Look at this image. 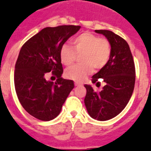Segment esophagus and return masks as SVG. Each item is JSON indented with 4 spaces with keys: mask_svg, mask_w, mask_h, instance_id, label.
Listing matches in <instances>:
<instances>
[{
    "mask_svg": "<svg viewBox=\"0 0 151 151\" xmlns=\"http://www.w3.org/2000/svg\"><path fill=\"white\" fill-rule=\"evenodd\" d=\"M74 85H75V86H81V85H82V84L80 82H78V81H75V82H74Z\"/></svg>",
    "mask_w": 151,
    "mask_h": 151,
    "instance_id": "34e87169",
    "label": "esophagus"
}]
</instances>
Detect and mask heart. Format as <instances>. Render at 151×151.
Here are the masks:
<instances>
[{
  "mask_svg": "<svg viewBox=\"0 0 151 151\" xmlns=\"http://www.w3.org/2000/svg\"><path fill=\"white\" fill-rule=\"evenodd\" d=\"M73 48L68 44H63L59 50L62 63L70 66L74 63L77 55H80L81 64L69 67L65 71L66 78L72 80H84L96 70L102 69L110 59L111 47L110 42L105 38L89 32H85L73 40Z\"/></svg>",
  "mask_w": 151,
  "mask_h": 151,
  "instance_id": "1",
  "label": "heart"
}]
</instances>
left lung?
I'll return each mask as SVG.
<instances>
[{
	"mask_svg": "<svg viewBox=\"0 0 151 151\" xmlns=\"http://www.w3.org/2000/svg\"><path fill=\"white\" fill-rule=\"evenodd\" d=\"M103 34L111 46V54L105 66L95 75L92 81L99 84L102 78L105 86L96 92L92 86L85 85L87 92L85 104L92 118L106 121L119 114L131 98L136 81L133 57L127 41L122 37L106 29H97Z\"/></svg>",
	"mask_w": 151,
	"mask_h": 151,
	"instance_id": "left-lung-1",
	"label": "left lung"
}]
</instances>
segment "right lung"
I'll use <instances>...</instances> for the list:
<instances>
[{
    "label": "right lung",
    "mask_w": 151,
    "mask_h": 151,
    "mask_svg": "<svg viewBox=\"0 0 151 151\" xmlns=\"http://www.w3.org/2000/svg\"><path fill=\"white\" fill-rule=\"evenodd\" d=\"M80 26L45 27L22 46L15 63L14 83L16 95L25 110L44 122L54 119L74 87L72 80L61 78V46L75 34ZM57 78L47 81L48 73Z\"/></svg>",
    "instance_id": "1"
}]
</instances>
